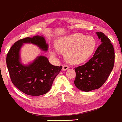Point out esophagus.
<instances>
[{
    "instance_id": "esophagus-1",
    "label": "esophagus",
    "mask_w": 122,
    "mask_h": 122,
    "mask_svg": "<svg viewBox=\"0 0 122 122\" xmlns=\"http://www.w3.org/2000/svg\"><path fill=\"white\" fill-rule=\"evenodd\" d=\"M68 68H69V66H68V65H63V66H62V70L63 71H66V70L68 69Z\"/></svg>"
}]
</instances>
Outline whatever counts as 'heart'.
<instances>
[{
	"label": "heart",
	"mask_w": 122,
	"mask_h": 122,
	"mask_svg": "<svg viewBox=\"0 0 122 122\" xmlns=\"http://www.w3.org/2000/svg\"><path fill=\"white\" fill-rule=\"evenodd\" d=\"M96 41L91 36L75 33L60 38L56 46L59 52L65 54L67 62L78 65L85 62L91 57L96 47ZM52 56L55 53L51 51Z\"/></svg>",
	"instance_id": "1"
}]
</instances>
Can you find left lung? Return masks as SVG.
I'll return each mask as SVG.
<instances>
[{"label": "left lung", "mask_w": 122, "mask_h": 122, "mask_svg": "<svg viewBox=\"0 0 122 122\" xmlns=\"http://www.w3.org/2000/svg\"><path fill=\"white\" fill-rule=\"evenodd\" d=\"M100 45L91 59L84 65L75 68L74 83L80 90L89 92L104 84L113 69L115 61L114 47L104 33L96 32Z\"/></svg>", "instance_id": "obj_1"}]
</instances>
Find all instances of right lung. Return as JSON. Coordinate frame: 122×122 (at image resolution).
Wrapping results in <instances>:
<instances>
[{"label": "right lung", "instance_id": "right-lung-1", "mask_svg": "<svg viewBox=\"0 0 122 122\" xmlns=\"http://www.w3.org/2000/svg\"><path fill=\"white\" fill-rule=\"evenodd\" d=\"M24 43H32L47 51L49 45L43 36L27 37L16 42L7 53L6 63L13 84L27 95L38 96L46 94L51 89L53 82L62 66L51 65L44 56L36 57L25 65L22 62L20 49Z\"/></svg>", "mask_w": 122, "mask_h": 122}]
</instances>
